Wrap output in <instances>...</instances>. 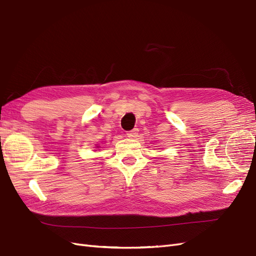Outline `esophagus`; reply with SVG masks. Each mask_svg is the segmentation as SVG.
Returning <instances> with one entry per match:
<instances>
[{"label":"esophagus","instance_id":"1","mask_svg":"<svg viewBox=\"0 0 256 256\" xmlns=\"http://www.w3.org/2000/svg\"><path fill=\"white\" fill-rule=\"evenodd\" d=\"M138 131H139V130H138L136 128L128 131V132H127V136L130 138V139H134V138H136V136H138Z\"/></svg>","mask_w":256,"mask_h":256}]
</instances>
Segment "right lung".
<instances>
[{
    "mask_svg": "<svg viewBox=\"0 0 256 256\" xmlns=\"http://www.w3.org/2000/svg\"><path fill=\"white\" fill-rule=\"evenodd\" d=\"M96 148H99V146H96Z\"/></svg>",
    "mask_w": 256,
    "mask_h": 256,
    "instance_id": "1",
    "label": "right lung"
}]
</instances>
